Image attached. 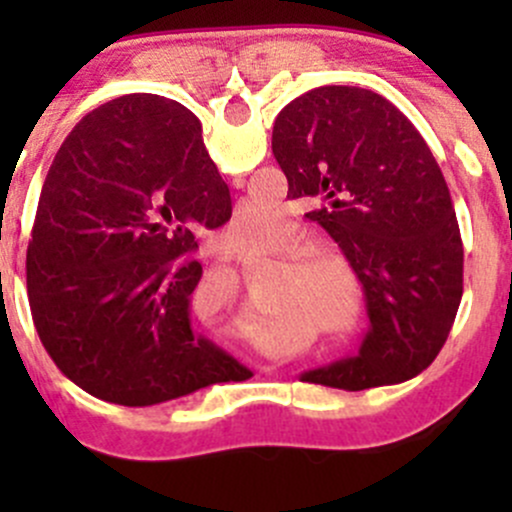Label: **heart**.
Returning <instances> with one entry per match:
<instances>
[{
  "instance_id": "1",
  "label": "heart",
  "mask_w": 512,
  "mask_h": 512,
  "mask_svg": "<svg viewBox=\"0 0 512 512\" xmlns=\"http://www.w3.org/2000/svg\"><path fill=\"white\" fill-rule=\"evenodd\" d=\"M280 225V208L275 205H267V203H242V208L237 210V215L232 218L230 223V232L242 242H265L267 237L275 232V227ZM309 275H317V267L309 265L307 267ZM339 327L347 324V314H339L334 317Z\"/></svg>"
}]
</instances>
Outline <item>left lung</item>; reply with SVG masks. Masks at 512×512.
<instances>
[{
    "label": "left lung",
    "instance_id": "8db88e82",
    "mask_svg": "<svg viewBox=\"0 0 512 512\" xmlns=\"http://www.w3.org/2000/svg\"><path fill=\"white\" fill-rule=\"evenodd\" d=\"M287 198L337 242L364 287L371 329L359 356L302 379L361 391L421 374L463 297V242L451 193L414 123L359 86H319L287 103L272 128Z\"/></svg>",
    "mask_w": 512,
    "mask_h": 512
}]
</instances>
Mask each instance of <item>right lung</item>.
<instances>
[{
  "label": "right lung",
  "instance_id": "1",
  "mask_svg": "<svg viewBox=\"0 0 512 512\" xmlns=\"http://www.w3.org/2000/svg\"><path fill=\"white\" fill-rule=\"evenodd\" d=\"M230 190L178 101L128 94L94 108L46 173L27 250L41 344L66 379L121 406H156L252 371L198 337V232Z\"/></svg>",
  "mask_w": 512,
  "mask_h": 512
}]
</instances>
